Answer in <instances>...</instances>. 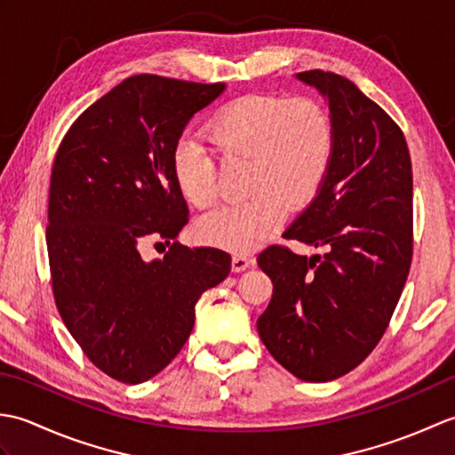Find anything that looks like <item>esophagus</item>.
<instances>
[{"label": "esophagus", "mask_w": 455, "mask_h": 455, "mask_svg": "<svg viewBox=\"0 0 455 455\" xmlns=\"http://www.w3.org/2000/svg\"><path fill=\"white\" fill-rule=\"evenodd\" d=\"M254 266V258L248 254H235L233 256V272H244L246 267Z\"/></svg>", "instance_id": "34e87169"}]
</instances>
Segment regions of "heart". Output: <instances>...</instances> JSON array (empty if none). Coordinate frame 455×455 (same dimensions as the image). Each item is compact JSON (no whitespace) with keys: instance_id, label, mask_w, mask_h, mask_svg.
Instances as JSON below:
<instances>
[{"instance_id":"heart-1","label":"heart","mask_w":455,"mask_h":455,"mask_svg":"<svg viewBox=\"0 0 455 455\" xmlns=\"http://www.w3.org/2000/svg\"><path fill=\"white\" fill-rule=\"evenodd\" d=\"M211 142L225 156L248 158V199L207 212L196 222L201 243L248 252L282 225L285 209L311 201L326 180L334 154V123L323 103L250 93L222 105L207 123ZM172 176L196 207L217 197L211 150L181 139L172 154Z\"/></svg>"}]
</instances>
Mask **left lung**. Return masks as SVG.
<instances>
[{
  "label": "left lung",
  "instance_id": "1",
  "mask_svg": "<svg viewBox=\"0 0 455 455\" xmlns=\"http://www.w3.org/2000/svg\"><path fill=\"white\" fill-rule=\"evenodd\" d=\"M295 78L323 95L336 139L324 183L283 236L326 254L269 246L258 256L274 283L258 334L289 373L324 383L371 354L399 303L412 258V164L397 123L354 82L323 70Z\"/></svg>",
  "mask_w": 455,
  "mask_h": 455
}]
</instances>
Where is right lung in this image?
Here are the masks:
<instances>
[{"label": "right lung", "mask_w": 455, "mask_h": 455, "mask_svg": "<svg viewBox=\"0 0 455 455\" xmlns=\"http://www.w3.org/2000/svg\"><path fill=\"white\" fill-rule=\"evenodd\" d=\"M225 84L140 74L90 105L56 152L46 248L58 313L103 373L137 385L186 344L203 291L230 272L217 248L173 243L144 262L148 238H176L188 205L172 154L193 115Z\"/></svg>", "instance_id": "right-lung-1"}]
</instances>
